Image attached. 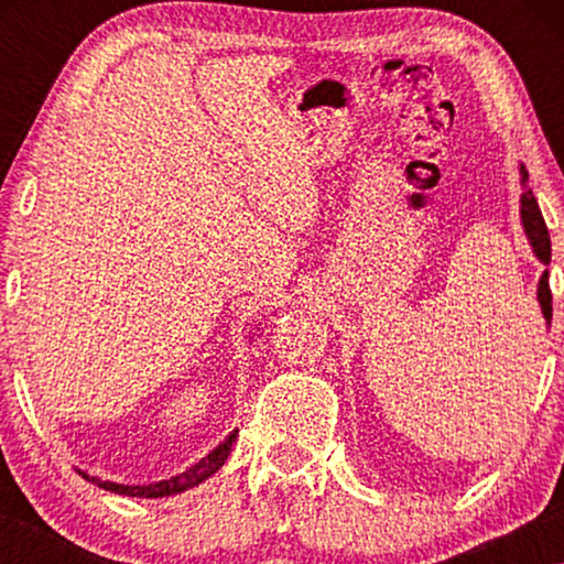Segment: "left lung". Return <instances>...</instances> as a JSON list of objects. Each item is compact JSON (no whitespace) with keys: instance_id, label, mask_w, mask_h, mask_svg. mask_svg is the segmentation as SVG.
Instances as JSON below:
<instances>
[{"instance_id":"left-lung-1","label":"left lung","mask_w":564,"mask_h":564,"mask_svg":"<svg viewBox=\"0 0 564 564\" xmlns=\"http://www.w3.org/2000/svg\"><path fill=\"white\" fill-rule=\"evenodd\" d=\"M520 174H522V184H528V171H524V166H520ZM522 226L530 236V243L534 248V253H538V259L542 263H550V251H552V248H550V231H547L545 218H542L538 198L532 196V188H524V194H522ZM538 301H540L542 316H545V321L550 323L552 321V291H550L547 271L542 273V279H540Z\"/></svg>"}]
</instances>
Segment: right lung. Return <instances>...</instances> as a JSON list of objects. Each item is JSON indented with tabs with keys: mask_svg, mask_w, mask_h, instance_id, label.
Returning a JSON list of instances; mask_svg holds the SVG:
<instances>
[{
	"mask_svg": "<svg viewBox=\"0 0 564 564\" xmlns=\"http://www.w3.org/2000/svg\"><path fill=\"white\" fill-rule=\"evenodd\" d=\"M236 443V433L228 435V441H224L221 445L216 447L214 453H208L202 463H196L194 467H188L186 473H181L176 477H171V480L164 482H156V485H117V482H109V480H99V477H91V482H97L99 488L104 490H111V492H121V495H137V498H164V495H176V492H184L188 488H194V485L204 482L206 477H212L218 467L226 463L228 453H231V447ZM84 477L89 480L87 473H82Z\"/></svg>",
	"mask_w": 564,
	"mask_h": 564,
	"instance_id": "1",
	"label": "right lung"
}]
</instances>
